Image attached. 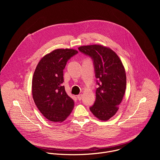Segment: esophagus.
<instances>
[{
    "label": "esophagus",
    "mask_w": 160,
    "mask_h": 160,
    "mask_svg": "<svg viewBox=\"0 0 160 160\" xmlns=\"http://www.w3.org/2000/svg\"><path fill=\"white\" fill-rule=\"evenodd\" d=\"M82 94H79V95H78L77 96V98H78V99L79 100V101H80L82 99Z\"/></svg>",
    "instance_id": "esophagus-1"
}]
</instances>
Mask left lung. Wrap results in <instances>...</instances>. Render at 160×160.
<instances>
[{"instance_id": "8db88e82", "label": "left lung", "mask_w": 160, "mask_h": 160, "mask_svg": "<svg viewBox=\"0 0 160 160\" xmlns=\"http://www.w3.org/2000/svg\"><path fill=\"white\" fill-rule=\"evenodd\" d=\"M78 50L92 58L99 85L96 91V101L90 110L100 120H108L117 112L125 92L124 66L115 52L102 45L81 46Z\"/></svg>"}]
</instances>
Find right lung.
Wrapping results in <instances>:
<instances>
[{
	"mask_svg": "<svg viewBox=\"0 0 160 160\" xmlns=\"http://www.w3.org/2000/svg\"><path fill=\"white\" fill-rule=\"evenodd\" d=\"M78 52L58 49L43 56L35 70L32 95L40 112L51 122H63L73 110V100L66 94L63 70L67 61Z\"/></svg>",
	"mask_w": 160,
	"mask_h": 160,
	"instance_id": "right-lung-1",
	"label": "right lung"
}]
</instances>
